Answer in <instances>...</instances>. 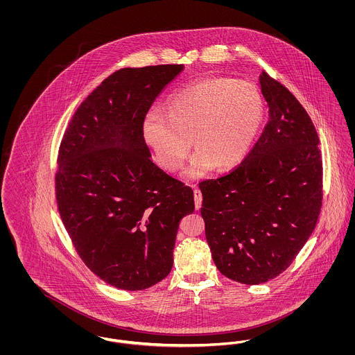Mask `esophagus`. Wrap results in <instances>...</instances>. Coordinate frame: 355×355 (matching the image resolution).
<instances>
[{
    "instance_id": "esophagus-1",
    "label": "esophagus",
    "mask_w": 355,
    "mask_h": 355,
    "mask_svg": "<svg viewBox=\"0 0 355 355\" xmlns=\"http://www.w3.org/2000/svg\"><path fill=\"white\" fill-rule=\"evenodd\" d=\"M194 187V202H196V209L200 210L201 209V203H202V193L201 190L197 187V185H193Z\"/></svg>"
}]
</instances>
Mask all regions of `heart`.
<instances>
[{
  "label": "heart",
  "instance_id": "obj_1",
  "mask_svg": "<svg viewBox=\"0 0 355 355\" xmlns=\"http://www.w3.org/2000/svg\"><path fill=\"white\" fill-rule=\"evenodd\" d=\"M265 106L255 86L246 81L207 77L177 90L166 114L152 109L142 119V135L158 164L180 169L193 145L197 153L186 170L201 177L216 165L232 169L250 152L261 129Z\"/></svg>",
  "mask_w": 355,
  "mask_h": 355
}]
</instances>
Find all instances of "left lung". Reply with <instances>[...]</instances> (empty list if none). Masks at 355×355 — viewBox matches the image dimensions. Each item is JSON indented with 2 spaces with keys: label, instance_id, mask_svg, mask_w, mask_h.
I'll list each match as a JSON object with an SVG mask.
<instances>
[{
  "label": "left lung",
  "instance_id": "1",
  "mask_svg": "<svg viewBox=\"0 0 355 355\" xmlns=\"http://www.w3.org/2000/svg\"><path fill=\"white\" fill-rule=\"evenodd\" d=\"M269 121L229 174L200 182L205 234L217 269L245 285L286 270L311 236L322 206L320 138L300 101L259 76Z\"/></svg>",
  "mask_w": 355,
  "mask_h": 355
}]
</instances>
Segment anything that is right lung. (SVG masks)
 Masks as SVG:
<instances>
[{"label": "right lung", "mask_w": 355, "mask_h": 355, "mask_svg": "<svg viewBox=\"0 0 355 355\" xmlns=\"http://www.w3.org/2000/svg\"><path fill=\"white\" fill-rule=\"evenodd\" d=\"M184 65L123 68L97 86L70 119L58 152L55 198L85 265L122 290H144L173 268L191 187L152 161L142 119Z\"/></svg>", "instance_id": "1"}]
</instances>
